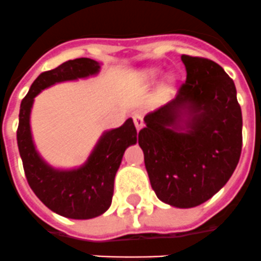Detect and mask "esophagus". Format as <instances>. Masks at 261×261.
<instances>
[{
	"instance_id": "1",
	"label": "esophagus",
	"mask_w": 261,
	"mask_h": 261,
	"mask_svg": "<svg viewBox=\"0 0 261 261\" xmlns=\"http://www.w3.org/2000/svg\"><path fill=\"white\" fill-rule=\"evenodd\" d=\"M133 118H134V123H135L136 130H140V128L144 126V119H143L142 113H135L133 116Z\"/></svg>"
}]
</instances>
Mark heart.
I'll list each match as a JSON object with an SVG mask.
<instances>
[{"instance_id":"obj_1","label":"heart","mask_w":261,"mask_h":261,"mask_svg":"<svg viewBox=\"0 0 261 261\" xmlns=\"http://www.w3.org/2000/svg\"><path fill=\"white\" fill-rule=\"evenodd\" d=\"M156 75H157L156 71H151V72H149V76H156Z\"/></svg>"}]
</instances>
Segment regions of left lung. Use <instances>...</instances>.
<instances>
[{
    "label": "left lung",
    "mask_w": 261,
    "mask_h": 261,
    "mask_svg": "<svg viewBox=\"0 0 261 261\" xmlns=\"http://www.w3.org/2000/svg\"><path fill=\"white\" fill-rule=\"evenodd\" d=\"M186 82L144 117L140 148L157 198L192 208L226 185L242 152V112L233 79L218 63L182 55Z\"/></svg>",
    "instance_id": "obj_1"
}]
</instances>
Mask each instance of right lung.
<instances>
[{"instance_id":"1","label":"right lung","mask_w":261,"mask_h":261,"mask_svg":"<svg viewBox=\"0 0 261 261\" xmlns=\"http://www.w3.org/2000/svg\"><path fill=\"white\" fill-rule=\"evenodd\" d=\"M98 69V62L91 58H76L41 72L22 100L19 110L16 140L28 185L49 210L74 220L97 217L110 206L114 178L122 157L126 148L136 143L134 121L128 118L121 127L104 133L83 166L57 170L49 166L35 149L30 113L34 98L44 88L60 82L86 78L96 74Z\"/></svg>"}]
</instances>
